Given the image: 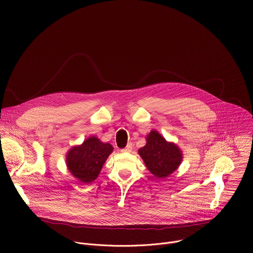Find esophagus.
<instances>
[{"mask_svg": "<svg viewBox=\"0 0 253 253\" xmlns=\"http://www.w3.org/2000/svg\"><path fill=\"white\" fill-rule=\"evenodd\" d=\"M132 148H133V145H132V143H128V144H127V146H126L125 148L121 149V152H131Z\"/></svg>", "mask_w": 253, "mask_h": 253, "instance_id": "esophagus-1", "label": "esophagus"}]
</instances>
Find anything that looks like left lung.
I'll list each match as a JSON object with an SVG mask.
<instances>
[{
  "label": "left lung",
  "mask_w": 253,
  "mask_h": 253,
  "mask_svg": "<svg viewBox=\"0 0 253 253\" xmlns=\"http://www.w3.org/2000/svg\"><path fill=\"white\" fill-rule=\"evenodd\" d=\"M146 145L138 150L147 169L157 178L173 173L182 161V152L174 143L167 142L157 131L147 135Z\"/></svg>",
  "instance_id": "8db88e82"
}]
</instances>
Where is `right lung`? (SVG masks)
I'll return each instance as SVG.
<instances>
[{"label":"right lung","mask_w":253,"mask_h":253,"mask_svg":"<svg viewBox=\"0 0 253 253\" xmlns=\"http://www.w3.org/2000/svg\"><path fill=\"white\" fill-rule=\"evenodd\" d=\"M113 151L109 143H103L91 136L81 145L72 147L66 156V164L71 174L80 182L89 184L98 177L105 161Z\"/></svg>","instance_id":"right-lung-1"}]
</instances>
